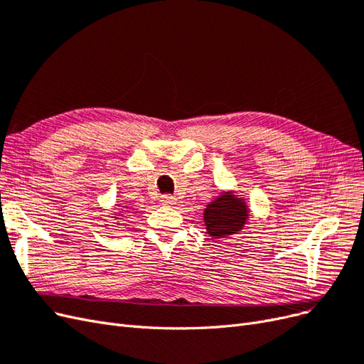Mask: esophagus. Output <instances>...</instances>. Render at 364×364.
Wrapping results in <instances>:
<instances>
[{
  "mask_svg": "<svg viewBox=\"0 0 364 364\" xmlns=\"http://www.w3.org/2000/svg\"><path fill=\"white\" fill-rule=\"evenodd\" d=\"M160 203L163 205H175V204H177V198L172 196V195H163L161 199H160Z\"/></svg>",
  "mask_w": 364,
  "mask_h": 364,
  "instance_id": "34e87169",
  "label": "esophagus"
}]
</instances>
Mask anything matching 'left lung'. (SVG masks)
I'll return each instance as SVG.
<instances>
[{
	"label": "left lung",
	"mask_w": 364,
	"mask_h": 364,
	"mask_svg": "<svg viewBox=\"0 0 364 364\" xmlns=\"http://www.w3.org/2000/svg\"><path fill=\"white\" fill-rule=\"evenodd\" d=\"M250 210L243 199L231 192L220 193L204 210V224L210 237L225 239L243 230Z\"/></svg>",
	"instance_id": "left-lung-1"
}]
</instances>
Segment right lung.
<instances>
[{"instance_id": "add662e5", "label": "right lung", "mask_w": 364, "mask_h": 364, "mask_svg": "<svg viewBox=\"0 0 364 364\" xmlns=\"http://www.w3.org/2000/svg\"><path fill=\"white\" fill-rule=\"evenodd\" d=\"M116 219H118V218H116Z\"/></svg>"}]
</instances>
